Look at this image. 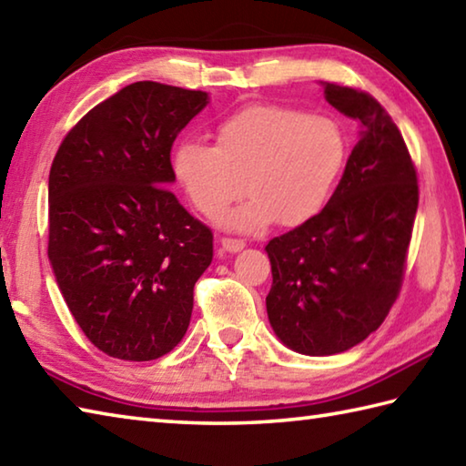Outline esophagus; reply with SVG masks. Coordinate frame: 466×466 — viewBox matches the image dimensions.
I'll use <instances>...</instances> for the list:
<instances>
[{
  "label": "esophagus",
  "instance_id": "1",
  "mask_svg": "<svg viewBox=\"0 0 466 466\" xmlns=\"http://www.w3.org/2000/svg\"><path fill=\"white\" fill-rule=\"evenodd\" d=\"M221 245H223V249L235 253V251H241L245 248V241L243 239H237V237H223Z\"/></svg>",
  "mask_w": 466,
  "mask_h": 466
}]
</instances>
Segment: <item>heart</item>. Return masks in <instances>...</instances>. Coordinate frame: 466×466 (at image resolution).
Returning a JSON list of instances; mask_svg holds the SVG:
<instances>
[{"label": "heart", "mask_w": 466, "mask_h": 466, "mask_svg": "<svg viewBox=\"0 0 466 466\" xmlns=\"http://www.w3.org/2000/svg\"><path fill=\"white\" fill-rule=\"evenodd\" d=\"M347 157L335 121L286 105H249L215 129V146L187 139L174 174L200 215L221 217L245 188L251 198L225 218L241 231L269 221L302 225L330 198Z\"/></svg>", "instance_id": "heart-1"}]
</instances>
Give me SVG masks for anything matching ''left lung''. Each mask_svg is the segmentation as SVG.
<instances>
[{"instance_id": "obj_1", "label": "left lung", "mask_w": 466, "mask_h": 466, "mask_svg": "<svg viewBox=\"0 0 466 466\" xmlns=\"http://www.w3.org/2000/svg\"><path fill=\"white\" fill-rule=\"evenodd\" d=\"M327 101L363 126L319 215L268 245V319L296 353H342L381 327L398 300L420 200L418 172L381 103L327 83Z\"/></svg>"}]
</instances>
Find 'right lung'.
I'll use <instances>...</instances> for the list:
<instances>
[{
	"label": "right lung",
	"instance_id": "obj_1",
	"mask_svg": "<svg viewBox=\"0 0 466 466\" xmlns=\"http://www.w3.org/2000/svg\"><path fill=\"white\" fill-rule=\"evenodd\" d=\"M207 93L139 81L65 136L48 177V258L70 314L105 355L152 361L190 324L213 231L174 182V139Z\"/></svg>",
	"mask_w": 466,
	"mask_h": 466
}]
</instances>
